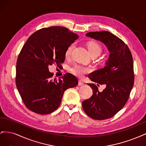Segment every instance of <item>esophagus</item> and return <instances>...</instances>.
<instances>
[{
    "label": "esophagus",
    "mask_w": 146,
    "mask_h": 146,
    "mask_svg": "<svg viewBox=\"0 0 146 146\" xmlns=\"http://www.w3.org/2000/svg\"><path fill=\"white\" fill-rule=\"evenodd\" d=\"M83 85H84V83H83V82L82 81H81V80H79L78 81V85L79 86H83Z\"/></svg>",
    "instance_id": "obj_1"
}]
</instances>
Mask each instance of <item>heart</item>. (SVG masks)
I'll list each match as a JSON object with an SVG mask.
<instances>
[{"instance_id": "1", "label": "heart", "mask_w": 146, "mask_h": 146, "mask_svg": "<svg viewBox=\"0 0 146 146\" xmlns=\"http://www.w3.org/2000/svg\"><path fill=\"white\" fill-rule=\"evenodd\" d=\"M74 47H75V44L74 43L71 44L68 46L65 52L66 57L69 56ZM88 48L91 56L92 55L99 56L101 54L102 50V47L100 46L99 44L94 41H91L88 44ZM70 70H71V72L74 75H76V76L78 77H82L84 76V74L90 72V69L83 67V66H82L80 65H76L70 69Z\"/></svg>"}]
</instances>
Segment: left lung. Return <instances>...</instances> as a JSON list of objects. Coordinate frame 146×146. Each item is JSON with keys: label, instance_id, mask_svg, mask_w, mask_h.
<instances>
[{"label": "left lung", "instance_id": "1", "mask_svg": "<svg viewBox=\"0 0 146 146\" xmlns=\"http://www.w3.org/2000/svg\"><path fill=\"white\" fill-rule=\"evenodd\" d=\"M86 36L102 42L110 53L103 68L88 77L97 85H105L99 92L94 84H88L93 94L82 102L84 111L96 120L112 117L124 107L134 84L133 58L130 50L120 38L107 31L88 33Z\"/></svg>", "mask_w": 146, "mask_h": 146}]
</instances>
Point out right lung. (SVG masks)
<instances>
[{
  "label": "right lung",
  "instance_id": "right-lung-1",
  "mask_svg": "<svg viewBox=\"0 0 146 146\" xmlns=\"http://www.w3.org/2000/svg\"><path fill=\"white\" fill-rule=\"evenodd\" d=\"M78 38L67 28L55 26L38 30L29 38L16 63V84L25 105L31 111L47 114L58 108L64 91L78 85L67 73L58 80L52 79L48 66L64 63L65 52Z\"/></svg>",
  "mask_w": 146,
  "mask_h": 146
}]
</instances>
